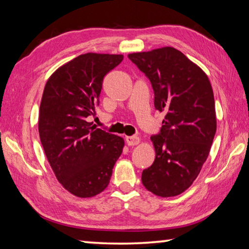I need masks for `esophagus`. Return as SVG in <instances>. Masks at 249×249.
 I'll return each instance as SVG.
<instances>
[{
  "instance_id": "esophagus-1",
  "label": "esophagus",
  "mask_w": 249,
  "mask_h": 249,
  "mask_svg": "<svg viewBox=\"0 0 249 249\" xmlns=\"http://www.w3.org/2000/svg\"><path fill=\"white\" fill-rule=\"evenodd\" d=\"M125 141H126V144H127L128 146H135V145H138V142H140V137L126 136Z\"/></svg>"
}]
</instances>
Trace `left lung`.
<instances>
[{
    "label": "left lung",
    "instance_id": "1",
    "mask_svg": "<svg viewBox=\"0 0 249 249\" xmlns=\"http://www.w3.org/2000/svg\"><path fill=\"white\" fill-rule=\"evenodd\" d=\"M151 83L155 108L165 112L160 132L150 137L156 158L142 182L154 195L187 190L208 158L216 132L215 103L203 70L172 47L129 53Z\"/></svg>",
    "mask_w": 249,
    "mask_h": 249
}]
</instances>
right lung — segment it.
Returning <instances> with one entry per match:
<instances>
[{
    "mask_svg": "<svg viewBox=\"0 0 249 249\" xmlns=\"http://www.w3.org/2000/svg\"><path fill=\"white\" fill-rule=\"evenodd\" d=\"M122 54L84 53L54 71L39 107L41 145L59 182L79 197L102 192L123 151V138L88 122L94 115L105 74Z\"/></svg>",
    "mask_w": 249,
    "mask_h": 249,
    "instance_id": "add662e5",
    "label": "right lung"
}]
</instances>
